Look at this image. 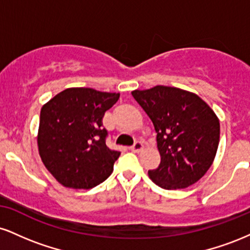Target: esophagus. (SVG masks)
Returning a JSON list of instances; mask_svg holds the SVG:
<instances>
[{
    "label": "esophagus",
    "instance_id": "obj_1",
    "mask_svg": "<svg viewBox=\"0 0 250 250\" xmlns=\"http://www.w3.org/2000/svg\"><path fill=\"white\" fill-rule=\"evenodd\" d=\"M142 149H143V143H142V141H140V140L139 141L135 142L134 145L130 147V150L135 151V153H139V151L142 150Z\"/></svg>",
    "mask_w": 250,
    "mask_h": 250
}]
</instances>
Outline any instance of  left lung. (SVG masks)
<instances>
[{
    "label": "left lung",
    "mask_w": 250,
    "mask_h": 250,
    "mask_svg": "<svg viewBox=\"0 0 250 250\" xmlns=\"http://www.w3.org/2000/svg\"><path fill=\"white\" fill-rule=\"evenodd\" d=\"M131 95L157 133L161 162L148 171L151 181L168 190L197 182L210 168L219 147L220 122L211 108L196 94L166 85L134 90Z\"/></svg>",
    "instance_id": "1"
}]
</instances>
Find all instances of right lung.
Wrapping results in <instances>:
<instances>
[{
  "mask_svg": "<svg viewBox=\"0 0 250 250\" xmlns=\"http://www.w3.org/2000/svg\"><path fill=\"white\" fill-rule=\"evenodd\" d=\"M119 97V93L69 88L42 107L37 136L40 156L64 187L90 189L113 173L121 153L105 145L108 130L102 120Z\"/></svg>",
  "mask_w": 250,
  "mask_h": 250,
  "instance_id": "right-lung-1",
  "label": "right lung"
}]
</instances>
